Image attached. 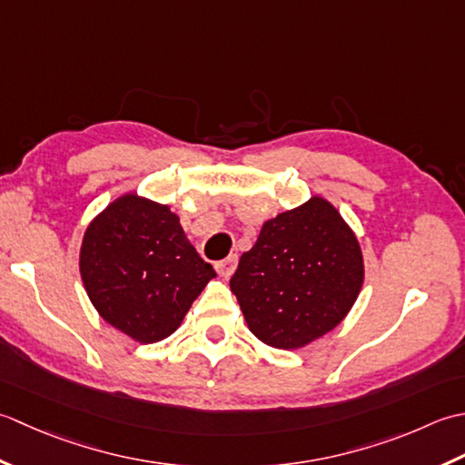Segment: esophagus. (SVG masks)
Segmentation results:
<instances>
[{
  "mask_svg": "<svg viewBox=\"0 0 465 465\" xmlns=\"http://www.w3.org/2000/svg\"><path fill=\"white\" fill-rule=\"evenodd\" d=\"M236 262H239V259H236V254H231V257H226L224 261H221V262H216L214 267H216V271H219V274L221 277H224V279H229L231 274L234 272V269H236Z\"/></svg>",
  "mask_w": 465,
  "mask_h": 465,
  "instance_id": "1",
  "label": "esophagus"
}]
</instances>
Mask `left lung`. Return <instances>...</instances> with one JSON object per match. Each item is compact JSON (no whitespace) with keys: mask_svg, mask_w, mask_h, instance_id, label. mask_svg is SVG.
I'll return each instance as SVG.
<instances>
[{"mask_svg":"<svg viewBox=\"0 0 465 465\" xmlns=\"http://www.w3.org/2000/svg\"><path fill=\"white\" fill-rule=\"evenodd\" d=\"M361 285L355 234L319 196L264 223L231 279L252 335L277 349H297L329 333Z\"/></svg>","mask_w":465,"mask_h":465,"instance_id":"left-lung-1","label":"left lung"}]
</instances>
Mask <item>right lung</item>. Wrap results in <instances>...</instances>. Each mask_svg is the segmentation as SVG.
Listing matches in <instances>:
<instances>
[{
    "instance_id": "add662e5",
    "label": "right lung",
    "mask_w": 465,
    "mask_h": 465,
    "mask_svg": "<svg viewBox=\"0 0 465 465\" xmlns=\"http://www.w3.org/2000/svg\"><path fill=\"white\" fill-rule=\"evenodd\" d=\"M80 272L100 315L140 341L173 335L216 277L166 204L124 194L84 234Z\"/></svg>"
}]
</instances>
